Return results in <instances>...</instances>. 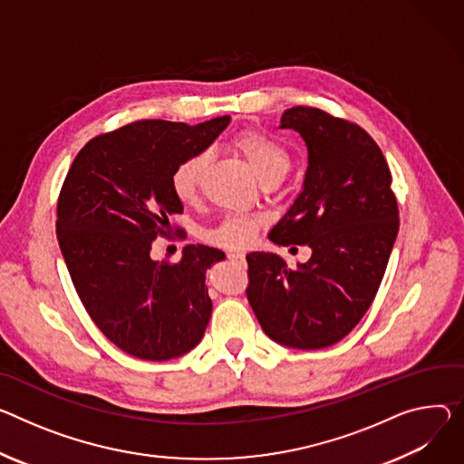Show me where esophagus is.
<instances>
[{
    "instance_id": "1",
    "label": "esophagus",
    "mask_w": 464,
    "mask_h": 464,
    "mask_svg": "<svg viewBox=\"0 0 464 464\" xmlns=\"http://www.w3.org/2000/svg\"><path fill=\"white\" fill-rule=\"evenodd\" d=\"M227 257H229V261H233V263H237L240 266L246 265V257H244V254H240V251H229Z\"/></svg>"
}]
</instances>
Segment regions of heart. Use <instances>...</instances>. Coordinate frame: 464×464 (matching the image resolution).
<instances>
[{"instance_id":"obj_1","label":"heart","mask_w":464,"mask_h":464,"mask_svg":"<svg viewBox=\"0 0 464 464\" xmlns=\"http://www.w3.org/2000/svg\"><path fill=\"white\" fill-rule=\"evenodd\" d=\"M235 148L242 153L251 170L265 183L268 179H283L290 168L288 150L274 137L263 131H246L235 139ZM207 164V153L198 151L176 164L170 176L174 196L188 203L196 198L199 188L201 172ZM261 226L259 218L229 215L215 229L207 233V240L226 247H242L254 240Z\"/></svg>"}]
</instances>
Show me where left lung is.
<instances>
[{
	"label": "left lung",
	"instance_id": "left-lung-1",
	"mask_svg": "<svg viewBox=\"0 0 464 464\" xmlns=\"http://www.w3.org/2000/svg\"><path fill=\"white\" fill-rule=\"evenodd\" d=\"M281 130L309 153L304 190L270 231L279 246L307 244L298 268L266 251L247 254V302L272 341L320 350L343 341L370 309L398 235L389 164L357 123L314 107H292Z\"/></svg>",
	"mask_w": 464,
	"mask_h": 464
}]
</instances>
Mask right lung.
Segmentation results:
<instances>
[{
  "instance_id": "add662e5",
  "label": "right lung",
  "mask_w": 464,
  "mask_h": 464,
  "mask_svg": "<svg viewBox=\"0 0 464 464\" xmlns=\"http://www.w3.org/2000/svg\"><path fill=\"white\" fill-rule=\"evenodd\" d=\"M229 116L188 125L140 120L89 140L57 201V238L81 304L121 352L168 361L199 344L213 313L205 272L222 249L188 244L179 263L153 261L159 235L183 213L170 176L210 146Z\"/></svg>"
}]
</instances>
